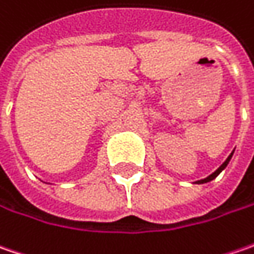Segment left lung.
Listing matches in <instances>:
<instances>
[{
    "mask_svg": "<svg viewBox=\"0 0 254 254\" xmlns=\"http://www.w3.org/2000/svg\"><path fill=\"white\" fill-rule=\"evenodd\" d=\"M232 155H233V151L230 152V155H229V157H228V158H226V161L223 162V164L220 165V167H219V168H218V170L215 171V172H212V174H210L209 177H206V178H203V180L196 181L195 184H206V182H210V181H212V180H215V178H216V177L219 175L220 172H222V171H223V170H225V168H226V167H228V164H229L230 158H232Z\"/></svg>",
    "mask_w": 254,
    "mask_h": 254,
    "instance_id": "obj_1",
    "label": "left lung"
}]
</instances>
